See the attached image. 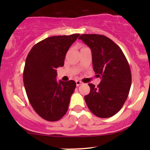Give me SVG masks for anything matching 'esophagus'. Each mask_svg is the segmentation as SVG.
I'll return each instance as SVG.
<instances>
[{
	"label": "esophagus",
	"instance_id": "obj_1",
	"mask_svg": "<svg viewBox=\"0 0 150 150\" xmlns=\"http://www.w3.org/2000/svg\"><path fill=\"white\" fill-rule=\"evenodd\" d=\"M82 82H81V81H80V80L76 81V85L77 86V87H78V86H80V85H82Z\"/></svg>",
	"mask_w": 150,
	"mask_h": 150
}]
</instances>
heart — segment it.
<instances>
[{
	"instance_id": "obj_1",
	"label": "heart",
	"mask_w": 150,
	"mask_h": 150,
	"mask_svg": "<svg viewBox=\"0 0 150 150\" xmlns=\"http://www.w3.org/2000/svg\"><path fill=\"white\" fill-rule=\"evenodd\" d=\"M84 48H86V47H85V46H82V47H81V49H84Z\"/></svg>"
}]
</instances>
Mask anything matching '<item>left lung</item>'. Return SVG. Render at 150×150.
Segmentation results:
<instances>
[{
  "label": "left lung",
  "instance_id": "1",
  "mask_svg": "<svg viewBox=\"0 0 150 150\" xmlns=\"http://www.w3.org/2000/svg\"><path fill=\"white\" fill-rule=\"evenodd\" d=\"M79 39L91 49L93 69L101 79L97 87L88 84L90 92L85 96L86 104L99 118L114 116L130 92L132 76L128 62L119 46L106 36L84 34Z\"/></svg>",
  "mask_w": 150,
  "mask_h": 150
}]
</instances>
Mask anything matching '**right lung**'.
<instances>
[{
  "label": "right lung",
  "mask_w": 150,
  "mask_h": 150,
  "mask_svg": "<svg viewBox=\"0 0 150 150\" xmlns=\"http://www.w3.org/2000/svg\"><path fill=\"white\" fill-rule=\"evenodd\" d=\"M80 34L53 36L36 44L26 58L24 85L30 104L39 116L57 121L66 113L76 87L75 81H56V68L64 65L67 51Z\"/></svg>",
  "instance_id": "right-lung-1"
}]
</instances>
